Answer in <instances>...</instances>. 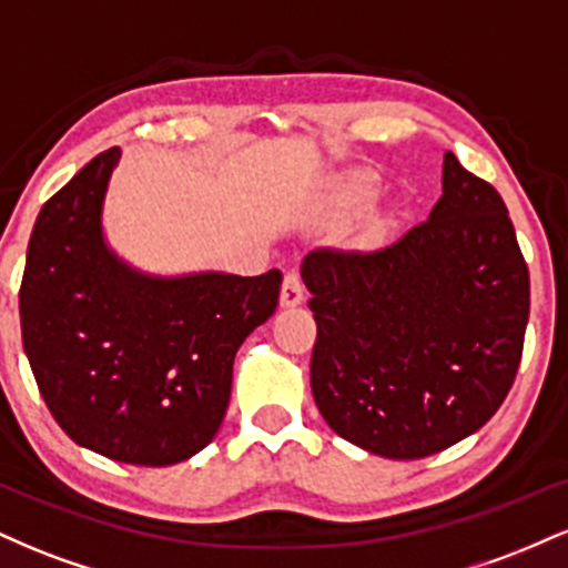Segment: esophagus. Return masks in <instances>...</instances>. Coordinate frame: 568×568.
<instances>
[{
    "label": "esophagus",
    "instance_id": "esophagus-1",
    "mask_svg": "<svg viewBox=\"0 0 568 568\" xmlns=\"http://www.w3.org/2000/svg\"><path fill=\"white\" fill-rule=\"evenodd\" d=\"M304 302V283L298 277L296 270H288L283 277V288H280V304L283 306H296Z\"/></svg>",
    "mask_w": 568,
    "mask_h": 568
}]
</instances>
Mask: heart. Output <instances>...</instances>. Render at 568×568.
Here are the masks:
<instances>
[{
	"mask_svg": "<svg viewBox=\"0 0 568 568\" xmlns=\"http://www.w3.org/2000/svg\"><path fill=\"white\" fill-rule=\"evenodd\" d=\"M357 192H368L366 184H357Z\"/></svg>",
	"mask_w": 568,
	"mask_h": 568,
	"instance_id": "b5f03b06",
	"label": "heart"
}]
</instances>
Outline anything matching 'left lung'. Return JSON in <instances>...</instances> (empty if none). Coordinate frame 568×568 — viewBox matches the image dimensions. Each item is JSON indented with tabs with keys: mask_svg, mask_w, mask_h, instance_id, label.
I'll return each mask as SVG.
<instances>
[{
	"mask_svg": "<svg viewBox=\"0 0 568 568\" xmlns=\"http://www.w3.org/2000/svg\"><path fill=\"white\" fill-rule=\"evenodd\" d=\"M312 395L336 435L387 459L454 446L497 414L524 355L529 266L499 192L443 158L427 221L376 251L315 247Z\"/></svg>",
	"mask_w": 568,
	"mask_h": 568,
	"instance_id": "obj_1",
	"label": "left lung"
}]
</instances>
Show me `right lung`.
Segmentation results:
<instances>
[{
	"mask_svg": "<svg viewBox=\"0 0 568 568\" xmlns=\"http://www.w3.org/2000/svg\"><path fill=\"white\" fill-rule=\"evenodd\" d=\"M112 146L42 205L21 280V336L63 433L139 467L194 456L224 422L240 344L277 310L283 275L143 277L101 237Z\"/></svg>",
	"mask_w": 568,
	"mask_h": 568,
	"instance_id": "add662e5",
	"label": "right lung"
}]
</instances>
